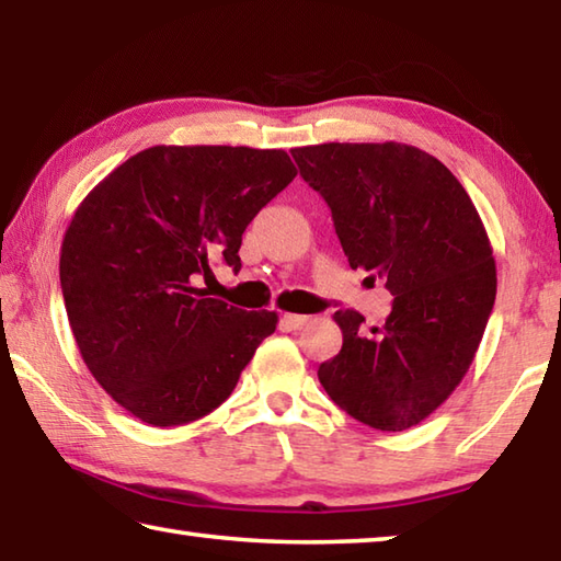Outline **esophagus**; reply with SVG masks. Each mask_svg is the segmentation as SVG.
Wrapping results in <instances>:
<instances>
[{
    "instance_id": "esophagus-1",
    "label": "esophagus",
    "mask_w": 561,
    "mask_h": 561,
    "mask_svg": "<svg viewBox=\"0 0 561 561\" xmlns=\"http://www.w3.org/2000/svg\"><path fill=\"white\" fill-rule=\"evenodd\" d=\"M307 324H309V317H304V314H282V327L289 331L304 329Z\"/></svg>"
}]
</instances>
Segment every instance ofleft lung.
Listing matches in <instances>:
<instances>
[{"mask_svg":"<svg viewBox=\"0 0 561 561\" xmlns=\"http://www.w3.org/2000/svg\"><path fill=\"white\" fill-rule=\"evenodd\" d=\"M291 158L327 201L351 270L393 294L374 336L358 311H336L344 346L319 381L356 421L411 428L455 391L485 334L497 291L485 227L458 178L421 148L321 144Z\"/></svg>","mask_w":561,"mask_h":561,"instance_id":"left-lung-1","label":"left lung"}]
</instances>
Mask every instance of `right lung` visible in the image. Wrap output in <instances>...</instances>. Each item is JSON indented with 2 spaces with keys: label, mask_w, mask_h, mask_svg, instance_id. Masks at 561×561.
I'll return each mask as SVG.
<instances>
[{
  "label": "right lung",
  "mask_w": 561,
  "mask_h": 561,
  "mask_svg": "<svg viewBox=\"0 0 561 561\" xmlns=\"http://www.w3.org/2000/svg\"><path fill=\"white\" fill-rule=\"evenodd\" d=\"M284 150L153 146L91 190L64 234L66 314L89 371L113 401L170 428L213 413L274 311L205 297L213 260L240 272L247 225L287 187Z\"/></svg>",
  "instance_id": "add662e5"
}]
</instances>
